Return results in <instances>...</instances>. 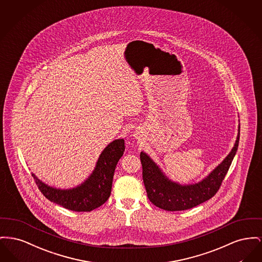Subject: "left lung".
<instances>
[{"label": "left lung", "mask_w": 262, "mask_h": 262, "mask_svg": "<svg viewBox=\"0 0 262 262\" xmlns=\"http://www.w3.org/2000/svg\"><path fill=\"white\" fill-rule=\"evenodd\" d=\"M238 141L239 129L234 148L220 165L200 182L187 185H181L167 179L159 165L146 152L141 151L142 174L149 200L154 205L166 211L187 210L209 200L219 190L237 151Z\"/></svg>", "instance_id": "obj_1"}]
</instances>
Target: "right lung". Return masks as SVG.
<instances>
[{
    "label": "right lung",
    "mask_w": 262,
    "mask_h": 262,
    "mask_svg": "<svg viewBox=\"0 0 262 262\" xmlns=\"http://www.w3.org/2000/svg\"><path fill=\"white\" fill-rule=\"evenodd\" d=\"M125 151L124 140L117 139L100 154L93 173L81 185L71 189H57L48 186L35 174L38 189L51 202L76 212H90L101 206L110 198L116 165Z\"/></svg>",
    "instance_id": "1"
}]
</instances>
